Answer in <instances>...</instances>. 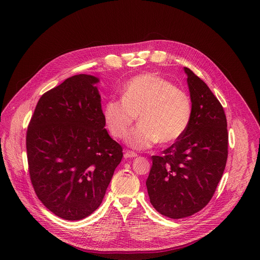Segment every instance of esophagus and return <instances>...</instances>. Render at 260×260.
I'll return each mask as SVG.
<instances>
[{
    "instance_id": "esophagus-1",
    "label": "esophagus",
    "mask_w": 260,
    "mask_h": 260,
    "mask_svg": "<svg viewBox=\"0 0 260 260\" xmlns=\"http://www.w3.org/2000/svg\"><path fill=\"white\" fill-rule=\"evenodd\" d=\"M137 153L136 152H134V151H132V150H126L125 152H124V158L125 159H129V158H135V157H137Z\"/></svg>"
}]
</instances>
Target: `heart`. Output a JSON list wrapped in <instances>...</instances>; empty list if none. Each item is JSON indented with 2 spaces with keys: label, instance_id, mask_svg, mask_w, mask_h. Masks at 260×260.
Instances as JSON below:
<instances>
[{
  "label": "heart",
  "instance_id": "obj_1",
  "mask_svg": "<svg viewBox=\"0 0 260 260\" xmlns=\"http://www.w3.org/2000/svg\"><path fill=\"white\" fill-rule=\"evenodd\" d=\"M138 116L140 123L127 143L136 149L175 142L187 131L192 118L189 94L154 73L129 79L121 90V100L111 99L103 108V120L116 139L126 138Z\"/></svg>",
  "mask_w": 260,
  "mask_h": 260
}]
</instances>
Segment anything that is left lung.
I'll use <instances>...</instances> for the list:
<instances>
[{"mask_svg": "<svg viewBox=\"0 0 260 260\" xmlns=\"http://www.w3.org/2000/svg\"><path fill=\"white\" fill-rule=\"evenodd\" d=\"M192 102L187 131L161 155H152L146 180L153 208L183 218L202 210L212 199L228 158L227 119L218 99L199 76L185 68Z\"/></svg>", "mask_w": 260, "mask_h": 260, "instance_id": "1", "label": "left lung"}]
</instances>
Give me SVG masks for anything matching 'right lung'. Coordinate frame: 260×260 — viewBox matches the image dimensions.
<instances>
[{
	"mask_svg": "<svg viewBox=\"0 0 260 260\" xmlns=\"http://www.w3.org/2000/svg\"><path fill=\"white\" fill-rule=\"evenodd\" d=\"M98 78L78 74L40 98L28 124V170L40 201L51 212L78 220L102 202L122 146L105 128Z\"/></svg>",
	"mask_w": 260,
	"mask_h": 260,
	"instance_id": "obj_1",
	"label": "right lung"
}]
</instances>
